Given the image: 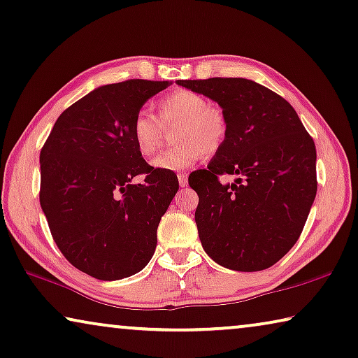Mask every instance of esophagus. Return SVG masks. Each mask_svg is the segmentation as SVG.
Segmentation results:
<instances>
[{
  "label": "esophagus",
  "mask_w": 358,
  "mask_h": 358,
  "mask_svg": "<svg viewBox=\"0 0 358 358\" xmlns=\"http://www.w3.org/2000/svg\"><path fill=\"white\" fill-rule=\"evenodd\" d=\"M178 183H180V186L181 188H185L186 185H188V177H186V173H178Z\"/></svg>",
  "instance_id": "1"
}]
</instances>
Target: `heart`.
Here are the masks:
<instances>
[{
	"label": "heart",
	"instance_id": "1",
	"mask_svg": "<svg viewBox=\"0 0 358 358\" xmlns=\"http://www.w3.org/2000/svg\"><path fill=\"white\" fill-rule=\"evenodd\" d=\"M159 119L148 109H140L133 117L131 138L143 156H151L161 146L164 125L175 128L177 146L154 157L156 170L181 172L194 165L202 154H213L227 138V119L223 112L210 106L209 99L189 90H178L157 103Z\"/></svg>",
	"mask_w": 358,
	"mask_h": 358
}]
</instances>
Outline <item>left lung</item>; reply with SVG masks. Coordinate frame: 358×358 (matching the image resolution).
<instances>
[{
  "instance_id": "left-lung-1",
  "label": "left lung",
  "mask_w": 358,
  "mask_h": 358,
  "mask_svg": "<svg viewBox=\"0 0 358 358\" xmlns=\"http://www.w3.org/2000/svg\"><path fill=\"white\" fill-rule=\"evenodd\" d=\"M220 106L227 138L189 186L207 255L225 268L259 271L289 252L317 194V149L285 98L248 78L178 80ZM220 174L237 180L222 185Z\"/></svg>"
}]
</instances>
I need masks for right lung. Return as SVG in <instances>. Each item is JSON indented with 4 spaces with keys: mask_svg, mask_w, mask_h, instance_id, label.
I'll return each mask as SVG.
<instances>
[{
    "mask_svg": "<svg viewBox=\"0 0 358 358\" xmlns=\"http://www.w3.org/2000/svg\"><path fill=\"white\" fill-rule=\"evenodd\" d=\"M167 87L151 80L98 87L62 112L40 152V204L52 239L93 278L135 275L156 250L178 178L148 165L133 143L131 122ZM138 174L145 184L132 183Z\"/></svg>",
    "mask_w": 358,
    "mask_h": 358,
    "instance_id": "1",
    "label": "right lung"
}]
</instances>
